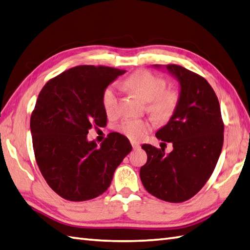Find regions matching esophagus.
Wrapping results in <instances>:
<instances>
[{
    "label": "esophagus",
    "mask_w": 250,
    "mask_h": 250,
    "mask_svg": "<svg viewBox=\"0 0 250 250\" xmlns=\"http://www.w3.org/2000/svg\"><path fill=\"white\" fill-rule=\"evenodd\" d=\"M131 145H132V147H133V149H134V150L139 149V147H141V146H139V144H138V143H135V142H132Z\"/></svg>",
    "instance_id": "esophagus-1"
}]
</instances>
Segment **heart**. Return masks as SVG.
Wrapping results in <instances>:
<instances>
[{
    "mask_svg": "<svg viewBox=\"0 0 250 250\" xmlns=\"http://www.w3.org/2000/svg\"><path fill=\"white\" fill-rule=\"evenodd\" d=\"M125 85L137 98L148 103V112L155 120L163 121L170 117L177 105L178 95L173 90H164V79L146 70H138L125 80ZM102 103L108 116L116 113L118 96L113 87H108L104 91ZM119 130L132 141H141L150 130V125L145 120L129 119L120 125Z\"/></svg>",
    "mask_w": 250,
    "mask_h": 250,
    "instance_id": "obj_1",
    "label": "heart"
}]
</instances>
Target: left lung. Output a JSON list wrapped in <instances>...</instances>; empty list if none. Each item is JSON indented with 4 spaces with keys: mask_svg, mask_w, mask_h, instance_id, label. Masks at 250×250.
Returning <instances> with one entry per match:
<instances>
[{
    "mask_svg": "<svg viewBox=\"0 0 250 250\" xmlns=\"http://www.w3.org/2000/svg\"><path fill=\"white\" fill-rule=\"evenodd\" d=\"M153 67L166 69L180 84L171 117L155 133L173 149L165 154V149L144 144L147 163L141 167L139 177L156 198L183 202L198 193L217 164L224 143L220 106L211 85L200 75L178 65Z\"/></svg>",
    "mask_w": 250,
    "mask_h": 250,
    "instance_id": "left-lung-1",
    "label": "left lung"
}]
</instances>
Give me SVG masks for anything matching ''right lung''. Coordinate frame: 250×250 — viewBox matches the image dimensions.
Here are the masks:
<instances>
[{"instance_id": "add662e5", "label": "right lung", "mask_w": 250, "mask_h": 250, "mask_svg": "<svg viewBox=\"0 0 250 250\" xmlns=\"http://www.w3.org/2000/svg\"><path fill=\"white\" fill-rule=\"evenodd\" d=\"M124 73L111 67L77 66L40 91L31 116L34 153L46 183L62 198L84 201L103 194L132 150L129 139L116 132L100 146L87 139L92 125H106L103 94Z\"/></svg>"}]
</instances>
